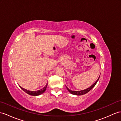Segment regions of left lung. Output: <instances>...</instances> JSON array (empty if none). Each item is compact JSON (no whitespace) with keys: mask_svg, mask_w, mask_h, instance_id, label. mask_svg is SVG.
I'll use <instances>...</instances> for the list:
<instances>
[{"mask_svg":"<svg viewBox=\"0 0 121 121\" xmlns=\"http://www.w3.org/2000/svg\"><path fill=\"white\" fill-rule=\"evenodd\" d=\"M99 78H98V79H97V81L95 82V83H94L92 85H91V86L90 87L88 88L87 89H85V90H81V91H72V90H71L70 89H69V88H68L67 86H66V88H67V90L69 91V92L71 94H72V95H85V94H86V93H87L89 92V91H90L95 86V85L97 83V82H98V81H99Z\"/></svg>","mask_w":121,"mask_h":121,"instance_id":"8db88e82","label":"left lung"}]
</instances>
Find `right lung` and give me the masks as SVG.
Wrapping results in <instances>:
<instances>
[{"instance_id":"1","label":"right lung","mask_w":121,"mask_h":121,"mask_svg":"<svg viewBox=\"0 0 121 121\" xmlns=\"http://www.w3.org/2000/svg\"><path fill=\"white\" fill-rule=\"evenodd\" d=\"M47 85H48V84H47L46 85V86L43 87V89H40L39 90L34 91L28 90H26V89H24V88H22V87H21L20 86V87L22 89L23 91H24L25 92H26V93H28V95H33V96H36V95H42V93H43L44 92H45L46 89V88L47 87Z\"/></svg>"}]
</instances>
